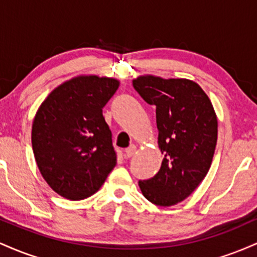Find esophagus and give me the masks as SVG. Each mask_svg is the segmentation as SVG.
<instances>
[{"instance_id":"esophagus-1","label":"esophagus","mask_w":257,"mask_h":257,"mask_svg":"<svg viewBox=\"0 0 257 257\" xmlns=\"http://www.w3.org/2000/svg\"><path fill=\"white\" fill-rule=\"evenodd\" d=\"M135 151H137V146L135 145H131L128 147V149H125V157L126 158H131L134 156Z\"/></svg>"}]
</instances>
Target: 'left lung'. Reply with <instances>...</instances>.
<instances>
[{
    "label": "left lung",
    "instance_id": "1",
    "mask_svg": "<svg viewBox=\"0 0 257 257\" xmlns=\"http://www.w3.org/2000/svg\"><path fill=\"white\" fill-rule=\"evenodd\" d=\"M133 85L147 104L156 106L159 172L139 181L153 204L172 206L198 187L210 169L217 141V117L210 99L196 82L152 75L139 76Z\"/></svg>",
    "mask_w": 257,
    "mask_h": 257
}]
</instances>
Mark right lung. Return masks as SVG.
<instances>
[{"mask_svg":"<svg viewBox=\"0 0 257 257\" xmlns=\"http://www.w3.org/2000/svg\"><path fill=\"white\" fill-rule=\"evenodd\" d=\"M118 87L116 78L81 75L58 85L38 107L32 150L43 179L59 196L88 198L117 164L102 107Z\"/></svg>","mask_w":257,"mask_h":257,"instance_id":"obj_1","label":"right lung"}]
</instances>
